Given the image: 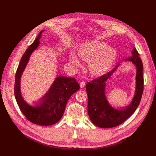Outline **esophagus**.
Masks as SVG:
<instances>
[{
  "mask_svg": "<svg viewBox=\"0 0 156 156\" xmlns=\"http://www.w3.org/2000/svg\"><path fill=\"white\" fill-rule=\"evenodd\" d=\"M85 85H86V82L84 80H82V81L80 82V86L81 88H84L85 87Z\"/></svg>",
  "mask_w": 156,
  "mask_h": 156,
  "instance_id": "34e87169",
  "label": "esophagus"
}]
</instances>
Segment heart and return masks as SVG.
Segmentation results:
<instances>
[{
  "mask_svg": "<svg viewBox=\"0 0 156 156\" xmlns=\"http://www.w3.org/2000/svg\"><path fill=\"white\" fill-rule=\"evenodd\" d=\"M77 52L81 59L89 60V71L95 76L102 75L107 72L117 57L115 49L108 48L107 45L102 42H92L82 45L78 49ZM70 59L74 65H80V62L75 55H72Z\"/></svg>",
  "mask_w": 156,
  "mask_h": 156,
  "instance_id": "b5f03b06",
  "label": "heart"
}]
</instances>
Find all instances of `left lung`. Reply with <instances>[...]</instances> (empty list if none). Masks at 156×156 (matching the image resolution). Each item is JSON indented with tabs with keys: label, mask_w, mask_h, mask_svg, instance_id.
Segmentation results:
<instances>
[{
	"label": "left lung",
	"mask_w": 156,
	"mask_h": 156,
	"mask_svg": "<svg viewBox=\"0 0 156 156\" xmlns=\"http://www.w3.org/2000/svg\"><path fill=\"white\" fill-rule=\"evenodd\" d=\"M132 55L126 60L131 61L136 66V90L131 103L123 110L111 107L106 98L105 90L106 81L117 69L119 64L112 71L87 82L86 90L88 94V113L91 121L98 127L111 128L122 124L134 113L140 105L144 91L143 64L136 48L131 52Z\"/></svg>",
	"instance_id": "left-lung-1"
}]
</instances>
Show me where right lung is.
I'll list each match as a JSON object with an SVG mask.
<instances>
[{
    "label": "right lung",
    "mask_w": 156,
    "mask_h": 156,
    "mask_svg": "<svg viewBox=\"0 0 156 156\" xmlns=\"http://www.w3.org/2000/svg\"><path fill=\"white\" fill-rule=\"evenodd\" d=\"M42 31L29 46L20 61L15 74V96L20 110L27 120L33 123L47 126L54 125L60 120L68 99L80 89V85L74 78L59 76L56 78L39 105L31 107L23 100L20 90V79L31 54L38 47Z\"/></svg>",
    "instance_id": "obj_1"
}]
</instances>
